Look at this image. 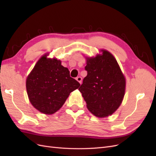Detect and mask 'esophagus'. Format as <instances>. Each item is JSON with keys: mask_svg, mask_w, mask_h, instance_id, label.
Here are the masks:
<instances>
[{"mask_svg": "<svg viewBox=\"0 0 156 156\" xmlns=\"http://www.w3.org/2000/svg\"><path fill=\"white\" fill-rule=\"evenodd\" d=\"M76 80H77V81L80 84H81V82H82V78H81V77H77L76 78Z\"/></svg>", "mask_w": 156, "mask_h": 156, "instance_id": "obj_1", "label": "esophagus"}]
</instances>
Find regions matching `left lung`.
Instances as JSON below:
<instances>
[{"mask_svg": "<svg viewBox=\"0 0 156 156\" xmlns=\"http://www.w3.org/2000/svg\"><path fill=\"white\" fill-rule=\"evenodd\" d=\"M96 56H85L87 75L79 90L92 114L98 118L112 115L123 101L126 77L109 51L101 49Z\"/></svg>", "mask_w": 156, "mask_h": 156, "instance_id": "left-lung-1", "label": "left lung"}]
</instances>
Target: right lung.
Segmentation results:
<instances>
[{"label": "right lung", "instance_id": "add662e5", "mask_svg": "<svg viewBox=\"0 0 156 156\" xmlns=\"http://www.w3.org/2000/svg\"><path fill=\"white\" fill-rule=\"evenodd\" d=\"M49 55L47 53L37 60L27 77L26 88L32 106L49 115L62 107L80 84L69 76V69L61 64V60Z\"/></svg>", "mask_w": 156, "mask_h": 156}]
</instances>
